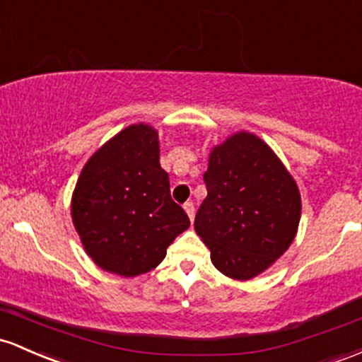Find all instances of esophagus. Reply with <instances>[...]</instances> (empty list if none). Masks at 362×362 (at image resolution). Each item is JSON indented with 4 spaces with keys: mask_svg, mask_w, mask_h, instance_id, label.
Here are the masks:
<instances>
[{
    "mask_svg": "<svg viewBox=\"0 0 362 362\" xmlns=\"http://www.w3.org/2000/svg\"><path fill=\"white\" fill-rule=\"evenodd\" d=\"M184 209H185V213L189 214V218H190V221L194 220V213H196V206H194V202L192 201H187L184 204Z\"/></svg>",
    "mask_w": 362,
    "mask_h": 362,
    "instance_id": "esophagus-1",
    "label": "esophagus"
}]
</instances>
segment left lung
I'll return each mask as SVG.
<instances>
[{"instance_id": "1", "label": "left lung", "mask_w": 362, "mask_h": 362, "mask_svg": "<svg viewBox=\"0 0 362 362\" xmlns=\"http://www.w3.org/2000/svg\"><path fill=\"white\" fill-rule=\"evenodd\" d=\"M204 184L208 196L194 228L211 251L213 264L235 280L257 276L297 233L296 180L266 142L239 132L211 151Z\"/></svg>"}]
</instances>
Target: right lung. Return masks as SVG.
<instances>
[{
  "instance_id": "right-lung-1",
  "label": "right lung",
  "mask_w": 362,
  "mask_h": 362,
  "mask_svg": "<svg viewBox=\"0 0 362 362\" xmlns=\"http://www.w3.org/2000/svg\"><path fill=\"white\" fill-rule=\"evenodd\" d=\"M71 220L105 272L137 276L165 259L190 221L170 196L153 127H127L90 156L71 196Z\"/></svg>"
}]
</instances>
